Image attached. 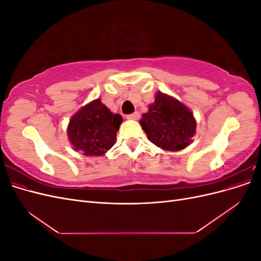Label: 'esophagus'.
<instances>
[{"label":"esophagus","instance_id":"34e87169","mask_svg":"<svg viewBox=\"0 0 261 261\" xmlns=\"http://www.w3.org/2000/svg\"><path fill=\"white\" fill-rule=\"evenodd\" d=\"M139 116H140V115H139L138 112H134V113H132V114L126 115V118H127V120H138Z\"/></svg>","mask_w":261,"mask_h":261}]
</instances>
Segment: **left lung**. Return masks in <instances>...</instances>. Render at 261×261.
Returning <instances> with one entry per match:
<instances>
[{"label": "left lung", "mask_w": 261, "mask_h": 261, "mask_svg": "<svg viewBox=\"0 0 261 261\" xmlns=\"http://www.w3.org/2000/svg\"><path fill=\"white\" fill-rule=\"evenodd\" d=\"M140 125L148 139L168 151H179L192 144L196 120L186 106L161 91L155 94Z\"/></svg>", "instance_id": "obj_1"}]
</instances>
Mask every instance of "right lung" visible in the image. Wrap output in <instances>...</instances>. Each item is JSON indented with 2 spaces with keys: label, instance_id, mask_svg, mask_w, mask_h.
Wrapping results in <instances>:
<instances>
[{
  "label": "right lung",
  "instance_id": "right-lung-1",
  "mask_svg": "<svg viewBox=\"0 0 261 261\" xmlns=\"http://www.w3.org/2000/svg\"><path fill=\"white\" fill-rule=\"evenodd\" d=\"M123 118L114 114L100 99L83 107L69 120L67 136L76 151L85 155H103L116 140V133Z\"/></svg>",
  "mask_w": 261,
  "mask_h": 261
}]
</instances>
